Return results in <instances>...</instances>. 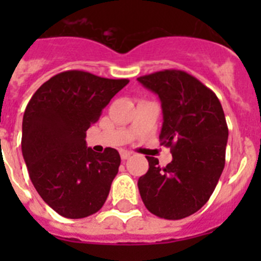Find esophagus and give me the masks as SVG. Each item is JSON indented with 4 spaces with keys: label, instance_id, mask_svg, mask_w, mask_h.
<instances>
[{
    "label": "esophagus",
    "instance_id": "obj_1",
    "mask_svg": "<svg viewBox=\"0 0 261 261\" xmlns=\"http://www.w3.org/2000/svg\"><path fill=\"white\" fill-rule=\"evenodd\" d=\"M120 155H121V159H123V161H125V159H128L129 156L132 155V153H129V151L126 150H121L120 151Z\"/></svg>",
    "mask_w": 261,
    "mask_h": 261
}]
</instances>
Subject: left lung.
<instances>
[{
    "label": "left lung",
    "mask_w": 261,
    "mask_h": 261,
    "mask_svg": "<svg viewBox=\"0 0 261 261\" xmlns=\"http://www.w3.org/2000/svg\"><path fill=\"white\" fill-rule=\"evenodd\" d=\"M161 99V144L170 147L166 167L146 156L149 170L138 179V191L150 213L181 220L201 209L225 167L229 129L216 94L183 70L155 71L137 78Z\"/></svg>",
    "instance_id": "1"
}]
</instances>
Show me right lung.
I'll list each match as a JSON object with an SVG mask.
<instances>
[{"label":"right lung","mask_w":261,"mask_h":261,"mask_svg":"<svg viewBox=\"0 0 261 261\" xmlns=\"http://www.w3.org/2000/svg\"><path fill=\"white\" fill-rule=\"evenodd\" d=\"M128 80L89 71L53 75L30 99L22 123V153L40 197L66 218H85L102 208L120 166L116 149L95 153L86 130Z\"/></svg>","instance_id":"add662e5"}]
</instances>
